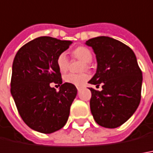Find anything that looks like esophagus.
Returning <instances> with one entry per match:
<instances>
[{
  "mask_svg": "<svg viewBox=\"0 0 153 153\" xmlns=\"http://www.w3.org/2000/svg\"><path fill=\"white\" fill-rule=\"evenodd\" d=\"M80 87H77V90H78V91H79V90H80Z\"/></svg>",
  "mask_w": 153,
  "mask_h": 153,
  "instance_id": "esophagus-1",
  "label": "esophagus"
}]
</instances>
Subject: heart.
<instances>
[{
  "instance_id": "obj_1",
  "label": "heart",
  "mask_w": 153,
  "mask_h": 153,
  "mask_svg": "<svg viewBox=\"0 0 153 153\" xmlns=\"http://www.w3.org/2000/svg\"><path fill=\"white\" fill-rule=\"evenodd\" d=\"M73 56L86 63L85 64L86 68H89L88 63H90L93 59V53H92L91 50L90 48L84 46L78 47L77 48L73 51ZM57 65H58L59 71L61 73H65L68 70L69 60L65 53H62L59 55V57L57 59ZM89 79H90V75L85 73L80 74H68L63 77L64 82L75 85V86H82L83 85H85V82Z\"/></svg>"
}]
</instances>
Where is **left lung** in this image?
Segmentation results:
<instances>
[{
  "mask_svg": "<svg viewBox=\"0 0 153 153\" xmlns=\"http://www.w3.org/2000/svg\"><path fill=\"white\" fill-rule=\"evenodd\" d=\"M97 60V69L89 81L102 90L92 88L90 111L96 123L116 128L137 111L141 100L142 73L134 52L128 46L109 37H97L85 42Z\"/></svg>",
  "mask_w": 153,
  "mask_h": 153,
  "instance_id": "left-lung-1",
  "label": "left lung"
}]
</instances>
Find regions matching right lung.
Segmentation results:
<instances>
[{"instance_id":"obj_1","label":"right lung","mask_w":153,"mask_h":153,"mask_svg":"<svg viewBox=\"0 0 153 153\" xmlns=\"http://www.w3.org/2000/svg\"><path fill=\"white\" fill-rule=\"evenodd\" d=\"M70 44L71 41L39 37L22 47L15 56L11 94L22 119L36 131L53 133L68 120L77 89L62 84L57 59ZM53 82L61 85L59 91L51 87Z\"/></svg>"}]
</instances>
